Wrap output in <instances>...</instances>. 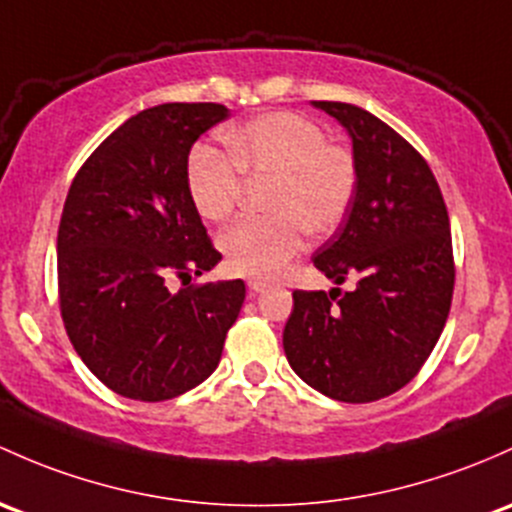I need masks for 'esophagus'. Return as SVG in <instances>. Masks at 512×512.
I'll return each mask as SVG.
<instances>
[{
    "mask_svg": "<svg viewBox=\"0 0 512 512\" xmlns=\"http://www.w3.org/2000/svg\"><path fill=\"white\" fill-rule=\"evenodd\" d=\"M247 287H250V292L260 294L270 287V282H265V279H247Z\"/></svg>",
    "mask_w": 512,
    "mask_h": 512,
    "instance_id": "34e87169",
    "label": "esophagus"
}]
</instances>
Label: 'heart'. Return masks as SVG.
Wrapping results in <instances>:
<instances>
[{
  "label": "heart",
  "instance_id": "obj_1",
  "mask_svg": "<svg viewBox=\"0 0 512 512\" xmlns=\"http://www.w3.org/2000/svg\"><path fill=\"white\" fill-rule=\"evenodd\" d=\"M225 149L196 147L188 157L186 188L206 220L233 213L245 181H267L262 208L220 233L228 270L274 277L304 245V233H333L346 218L358 188L353 154L328 142L324 129L297 112H265L225 129Z\"/></svg>",
  "mask_w": 512,
  "mask_h": 512
}]
</instances>
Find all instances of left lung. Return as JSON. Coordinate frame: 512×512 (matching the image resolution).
Masks as SVG:
<instances>
[{"label": "left lung", "instance_id": "left-lung-1", "mask_svg": "<svg viewBox=\"0 0 512 512\" xmlns=\"http://www.w3.org/2000/svg\"><path fill=\"white\" fill-rule=\"evenodd\" d=\"M314 107L348 129L358 166L346 220L314 265L355 289H297L284 353L326 397L375 402L410 383L444 331L456 277L449 213L427 161L390 125L348 102Z\"/></svg>", "mask_w": 512, "mask_h": 512}]
</instances>
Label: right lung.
Instances as JSON below:
<instances>
[{"instance_id":"obj_1","label":"right lung","mask_w":512,"mask_h":512,"mask_svg":"<svg viewBox=\"0 0 512 512\" xmlns=\"http://www.w3.org/2000/svg\"><path fill=\"white\" fill-rule=\"evenodd\" d=\"M228 117L166 102L129 117L75 174L58 225V301L75 353L117 395L161 402L218 368L245 282H191L220 260L186 188L188 152Z\"/></svg>"}]
</instances>
